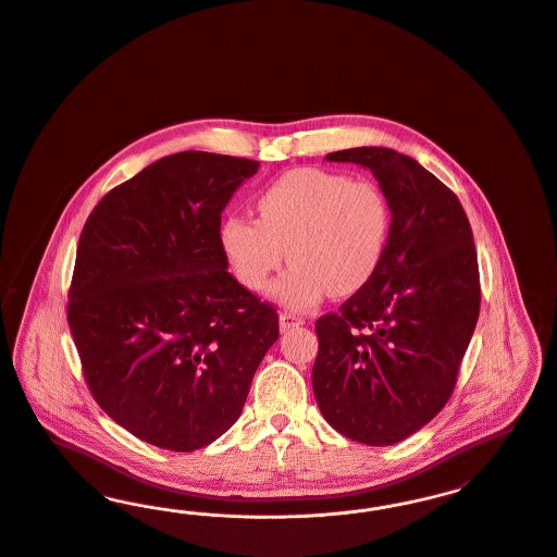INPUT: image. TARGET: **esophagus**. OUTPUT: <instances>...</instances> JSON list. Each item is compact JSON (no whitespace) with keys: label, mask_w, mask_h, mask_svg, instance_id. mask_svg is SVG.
Wrapping results in <instances>:
<instances>
[{"label":"esophagus","mask_w":557,"mask_h":557,"mask_svg":"<svg viewBox=\"0 0 557 557\" xmlns=\"http://www.w3.org/2000/svg\"><path fill=\"white\" fill-rule=\"evenodd\" d=\"M305 323V319L302 317H296V314H292V312H282L280 314V330L282 332H288L292 327H298V325H302Z\"/></svg>","instance_id":"esophagus-1"}]
</instances>
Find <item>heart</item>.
I'll return each mask as SVG.
<instances>
[{"instance_id": "b5f03b06", "label": "heart", "mask_w": 557, "mask_h": 557, "mask_svg": "<svg viewBox=\"0 0 557 557\" xmlns=\"http://www.w3.org/2000/svg\"><path fill=\"white\" fill-rule=\"evenodd\" d=\"M259 220L232 215L220 243L236 280L250 292L271 288L289 311H309L325 294L350 296L375 275L392 230V207L373 180L298 168L273 180L257 199Z\"/></svg>"}]
</instances>
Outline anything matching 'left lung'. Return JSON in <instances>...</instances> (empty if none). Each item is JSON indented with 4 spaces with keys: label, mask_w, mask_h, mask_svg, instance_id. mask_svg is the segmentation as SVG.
<instances>
[{
    "label": "left lung",
    "mask_w": 557,
    "mask_h": 557,
    "mask_svg": "<svg viewBox=\"0 0 557 557\" xmlns=\"http://www.w3.org/2000/svg\"><path fill=\"white\" fill-rule=\"evenodd\" d=\"M373 172L392 207L375 275L317 321L312 392L344 437L394 445L449 400L481 309L472 230L458 197L412 157L358 147L325 157Z\"/></svg>",
    "instance_id": "left-lung-1"
}]
</instances>
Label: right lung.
I'll return each instance as SVG.
<instances>
[{"label":"right lung","mask_w":557,"mask_h":557,"mask_svg":"<svg viewBox=\"0 0 557 557\" xmlns=\"http://www.w3.org/2000/svg\"><path fill=\"white\" fill-rule=\"evenodd\" d=\"M259 161L184 151L110 190L83 227L67 323L97 404L195 451L238 421L277 312L227 273L225 205Z\"/></svg>","instance_id":"obj_1"}]
</instances>
